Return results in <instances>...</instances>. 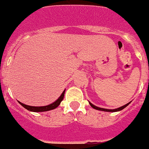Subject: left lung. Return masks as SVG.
<instances>
[{
    "instance_id": "1",
    "label": "left lung",
    "mask_w": 149,
    "mask_h": 149,
    "mask_svg": "<svg viewBox=\"0 0 149 149\" xmlns=\"http://www.w3.org/2000/svg\"><path fill=\"white\" fill-rule=\"evenodd\" d=\"M89 104H90V106L93 107V108L95 109V110H101V111H105V112H117V111H120V110H123L124 108H125L127 106V105L131 103V102H129V103L126 104L125 105H124V106L122 107H119V108H117V109H114V110H109V109H104V108H101V107H96L95 106V105H93V104L90 103L89 101Z\"/></svg>"
}]
</instances>
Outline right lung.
Here are the masks:
<instances>
[{
    "instance_id": "obj_1",
    "label": "right lung",
    "mask_w": 149,
    "mask_h": 149,
    "mask_svg": "<svg viewBox=\"0 0 149 149\" xmlns=\"http://www.w3.org/2000/svg\"><path fill=\"white\" fill-rule=\"evenodd\" d=\"M65 89L63 92V93L61 94V95L60 96V98L58 99L55 101L54 103L51 104L49 105H46V106L43 107H33V106H29V105H26L22 103L20 101H18V103L20 104L22 106H23L25 109H27V110H30V111L32 112H45V111H48V110H54V109L56 108L57 107L60 105V104L61 103V101H63V98H64V94H65Z\"/></svg>"
}]
</instances>
